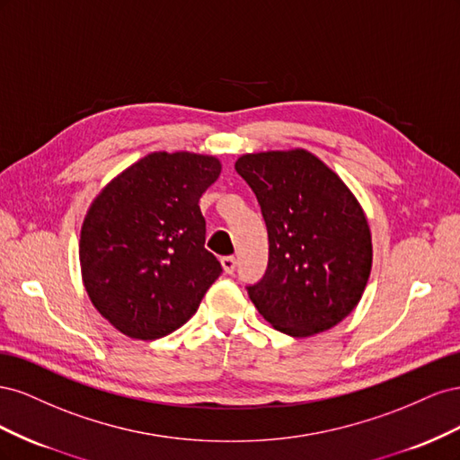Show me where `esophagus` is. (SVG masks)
Wrapping results in <instances>:
<instances>
[{
    "mask_svg": "<svg viewBox=\"0 0 460 460\" xmlns=\"http://www.w3.org/2000/svg\"><path fill=\"white\" fill-rule=\"evenodd\" d=\"M220 264H222V269H225L226 274H232L235 270V264H238V261H235V257L228 255V257L220 259Z\"/></svg>",
    "mask_w": 460,
    "mask_h": 460,
    "instance_id": "obj_1",
    "label": "esophagus"
}]
</instances>
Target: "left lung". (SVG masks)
Instances as JSON below:
<instances>
[{
  "mask_svg": "<svg viewBox=\"0 0 460 460\" xmlns=\"http://www.w3.org/2000/svg\"><path fill=\"white\" fill-rule=\"evenodd\" d=\"M235 171L257 196L269 230V267L247 286L262 318L291 338L330 330L363 297L372 238L363 207L305 149L247 153Z\"/></svg>",
  "mask_w": 460,
  "mask_h": 460,
  "instance_id": "1",
  "label": "left lung"
}]
</instances>
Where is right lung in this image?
I'll return each instance as SVG.
<instances>
[{
  "label": "right lung",
  "mask_w": 460,
  "mask_h": 460,
  "mask_svg": "<svg viewBox=\"0 0 460 460\" xmlns=\"http://www.w3.org/2000/svg\"><path fill=\"white\" fill-rule=\"evenodd\" d=\"M220 169L211 155L149 153L90 205L80 232L82 280L93 307L124 336H169L220 276L199 208Z\"/></svg>",
  "instance_id": "right-lung-1"
}]
</instances>
